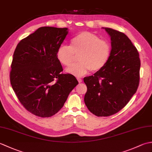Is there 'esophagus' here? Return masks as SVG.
<instances>
[{"label": "esophagus", "mask_w": 152, "mask_h": 152, "mask_svg": "<svg viewBox=\"0 0 152 152\" xmlns=\"http://www.w3.org/2000/svg\"><path fill=\"white\" fill-rule=\"evenodd\" d=\"M77 80H78V81L79 83H81L82 82V79L80 78H77Z\"/></svg>", "instance_id": "34e87169"}]
</instances>
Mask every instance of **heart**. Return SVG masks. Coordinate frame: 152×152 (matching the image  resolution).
Wrapping results in <instances>:
<instances>
[{"label":"heart","instance_id":"1","mask_svg":"<svg viewBox=\"0 0 152 152\" xmlns=\"http://www.w3.org/2000/svg\"><path fill=\"white\" fill-rule=\"evenodd\" d=\"M111 46L107 41L102 40L96 34L82 32L70 40V46L61 45L57 51L59 62L67 67L73 64L76 55L80 62L66 69V72L81 77L91 70L96 72L102 69L109 60Z\"/></svg>","mask_w":152,"mask_h":152}]
</instances>
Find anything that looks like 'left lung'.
Masks as SVG:
<instances>
[{"label": "left lung", "mask_w": 152, "mask_h": 152, "mask_svg": "<svg viewBox=\"0 0 152 152\" xmlns=\"http://www.w3.org/2000/svg\"><path fill=\"white\" fill-rule=\"evenodd\" d=\"M111 38V53L102 69L85 77L88 88L84 102L96 116H109L125 107L136 93L140 79L139 53L121 32L102 27Z\"/></svg>", "instance_id": "8db88e82"}]
</instances>
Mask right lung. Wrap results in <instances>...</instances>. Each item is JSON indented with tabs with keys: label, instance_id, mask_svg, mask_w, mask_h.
Returning <instances> with one entry per match:
<instances>
[{
	"label": "right lung",
	"instance_id": "right-lung-1",
	"mask_svg": "<svg viewBox=\"0 0 152 152\" xmlns=\"http://www.w3.org/2000/svg\"><path fill=\"white\" fill-rule=\"evenodd\" d=\"M68 28L42 27L21 40L13 56L10 82L21 104L42 118L56 114L78 84L72 74H61L57 51Z\"/></svg>",
	"mask_w": 152,
	"mask_h": 152
}]
</instances>
